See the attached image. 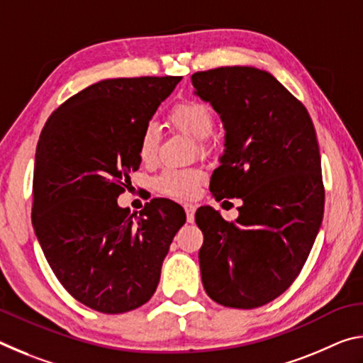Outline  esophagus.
Segmentation results:
<instances>
[{"label":"esophagus","instance_id":"1","mask_svg":"<svg viewBox=\"0 0 363 363\" xmlns=\"http://www.w3.org/2000/svg\"><path fill=\"white\" fill-rule=\"evenodd\" d=\"M184 210H186V214H187V223H194V216H195V205L192 203H186L184 205Z\"/></svg>","mask_w":363,"mask_h":363}]
</instances>
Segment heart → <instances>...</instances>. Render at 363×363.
Segmentation results:
<instances>
[{"label":"heart","instance_id":"b5f03b06","mask_svg":"<svg viewBox=\"0 0 363 363\" xmlns=\"http://www.w3.org/2000/svg\"><path fill=\"white\" fill-rule=\"evenodd\" d=\"M169 120L176 128L187 133L196 140H205L214 131V118L211 110L205 104L196 101H186L177 104L171 110ZM160 144V131L155 123H147L139 136L138 153L140 162L152 163L157 157ZM203 182V173L200 169H168L157 179L160 192L176 199L192 196L200 184Z\"/></svg>","mask_w":363,"mask_h":363}]
</instances>
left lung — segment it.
Returning <instances> with one entry per match:
<instances>
[{"mask_svg":"<svg viewBox=\"0 0 363 363\" xmlns=\"http://www.w3.org/2000/svg\"><path fill=\"white\" fill-rule=\"evenodd\" d=\"M194 94L224 126V153L210 190L240 199L235 223L211 206L195 213L203 232L201 281L213 301L255 309L279 298L303 269L323 219L320 152L306 107L256 67L196 72Z\"/></svg>","mask_w":363,"mask_h":363,"instance_id":"left-lung-1","label":"left lung"}]
</instances>
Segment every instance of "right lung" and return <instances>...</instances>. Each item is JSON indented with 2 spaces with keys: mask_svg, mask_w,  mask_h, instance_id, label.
<instances>
[{
  "mask_svg": "<svg viewBox=\"0 0 363 363\" xmlns=\"http://www.w3.org/2000/svg\"><path fill=\"white\" fill-rule=\"evenodd\" d=\"M181 77L102 79L49 116L36 145L32 223L43 253L73 298L104 314L138 309L157 290L186 213L153 199L118 206L139 169V136Z\"/></svg>",
  "mask_w": 363,
  "mask_h": 363,
  "instance_id": "add662e5",
  "label": "right lung"
}]
</instances>
